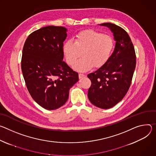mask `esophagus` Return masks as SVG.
Returning <instances> with one entry per match:
<instances>
[{
    "instance_id": "esophagus-1",
    "label": "esophagus",
    "mask_w": 156,
    "mask_h": 156,
    "mask_svg": "<svg viewBox=\"0 0 156 156\" xmlns=\"http://www.w3.org/2000/svg\"><path fill=\"white\" fill-rule=\"evenodd\" d=\"M85 74H81V73L79 74V77L80 79H81V78L85 77Z\"/></svg>"
}]
</instances>
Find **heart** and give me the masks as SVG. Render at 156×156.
Wrapping results in <instances>:
<instances>
[{
    "label": "heart",
    "instance_id": "heart-1",
    "mask_svg": "<svg viewBox=\"0 0 156 156\" xmlns=\"http://www.w3.org/2000/svg\"><path fill=\"white\" fill-rule=\"evenodd\" d=\"M115 47L113 38L107 34L94 30H83L63 45V53L67 63L73 66L82 52L83 58L74 65L80 72L87 71L93 66L100 67L110 58Z\"/></svg>",
    "mask_w": 156,
    "mask_h": 156
}]
</instances>
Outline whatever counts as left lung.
I'll return each instance as SVG.
<instances>
[{
  "mask_svg": "<svg viewBox=\"0 0 156 156\" xmlns=\"http://www.w3.org/2000/svg\"><path fill=\"white\" fill-rule=\"evenodd\" d=\"M100 25L110 28L116 44L106 64L87 75L91 80L88 98L94 105L108 109L116 105L128 92L136 67V57L131 40L124 29L111 23Z\"/></svg>",
  "mask_w": 156,
  "mask_h": 156,
  "instance_id": "left-lung-1",
  "label": "left lung"
}]
</instances>
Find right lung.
<instances>
[{"label": "right lung", "instance_id": "add662e5", "mask_svg": "<svg viewBox=\"0 0 156 156\" xmlns=\"http://www.w3.org/2000/svg\"><path fill=\"white\" fill-rule=\"evenodd\" d=\"M66 31L63 27L41 28L30 34L23 48L21 67L27 88L48 110L64 105L69 89L79 80L78 73L62 61Z\"/></svg>", "mask_w": 156, "mask_h": 156}]
</instances>
